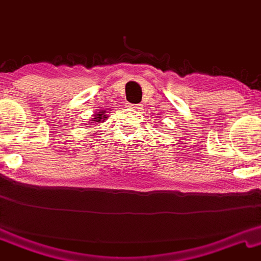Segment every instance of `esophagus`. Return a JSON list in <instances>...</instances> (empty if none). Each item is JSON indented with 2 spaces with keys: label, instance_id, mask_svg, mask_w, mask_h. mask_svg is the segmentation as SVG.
Returning <instances> with one entry per match:
<instances>
[{
  "label": "esophagus",
  "instance_id": "obj_1",
  "mask_svg": "<svg viewBox=\"0 0 261 261\" xmlns=\"http://www.w3.org/2000/svg\"><path fill=\"white\" fill-rule=\"evenodd\" d=\"M130 107L131 108H134V110H141V106H140V105H130Z\"/></svg>",
  "mask_w": 261,
  "mask_h": 261
}]
</instances>
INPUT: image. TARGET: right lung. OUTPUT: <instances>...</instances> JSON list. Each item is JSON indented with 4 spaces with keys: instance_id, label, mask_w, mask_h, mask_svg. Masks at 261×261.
I'll return each instance as SVG.
<instances>
[{
    "instance_id": "right-lung-1",
    "label": "right lung",
    "mask_w": 261,
    "mask_h": 261,
    "mask_svg": "<svg viewBox=\"0 0 261 261\" xmlns=\"http://www.w3.org/2000/svg\"><path fill=\"white\" fill-rule=\"evenodd\" d=\"M103 114H105V111L98 112L97 114H95V115H94V118H92V119H94V121H101L102 119L105 120V118H106L107 115H103Z\"/></svg>"
}]
</instances>
